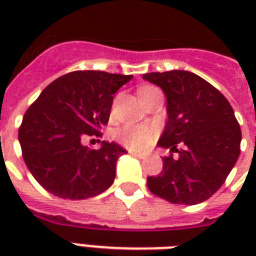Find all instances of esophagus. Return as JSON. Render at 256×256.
Segmentation results:
<instances>
[{"mask_svg":"<svg viewBox=\"0 0 256 256\" xmlns=\"http://www.w3.org/2000/svg\"><path fill=\"white\" fill-rule=\"evenodd\" d=\"M130 154H132V156H136V158H140V160H144V158H146V156H144V154H142V152H132V150H130Z\"/></svg>","mask_w":256,"mask_h":256,"instance_id":"esophagus-1","label":"esophagus"}]
</instances>
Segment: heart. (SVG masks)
Segmentation results:
<instances>
[{
  "instance_id": "heart-1",
  "label": "heart",
  "mask_w": 256,
  "mask_h": 256,
  "mask_svg": "<svg viewBox=\"0 0 256 256\" xmlns=\"http://www.w3.org/2000/svg\"><path fill=\"white\" fill-rule=\"evenodd\" d=\"M148 88H152L150 86L142 88L140 92L148 90ZM116 138L128 148L144 152L152 144V140L156 138V130L148 124H128L116 132Z\"/></svg>"
}]
</instances>
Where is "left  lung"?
<instances>
[{
	"mask_svg": "<svg viewBox=\"0 0 256 256\" xmlns=\"http://www.w3.org/2000/svg\"><path fill=\"white\" fill-rule=\"evenodd\" d=\"M168 100V122L158 146L178 152L148 176L152 194L175 204H198L220 188L240 154L242 132L230 102L186 70L144 74Z\"/></svg>",
	"mask_w": 256,
	"mask_h": 256,
	"instance_id": "8db88e82",
	"label": "left lung"
}]
</instances>
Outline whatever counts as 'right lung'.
<instances>
[{"instance_id":"right-lung-1","label":"right lung","mask_w":256,"mask_h":256,"mask_svg":"<svg viewBox=\"0 0 256 256\" xmlns=\"http://www.w3.org/2000/svg\"><path fill=\"white\" fill-rule=\"evenodd\" d=\"M132 78L96 70L73 72L46 86L28 108L18 140L26 166L45 190L64 199H86L112 186L116 160L126 150L106 140L94 150L82 140L100 136L112 96Z\"/></svg>"}]
</instances>
